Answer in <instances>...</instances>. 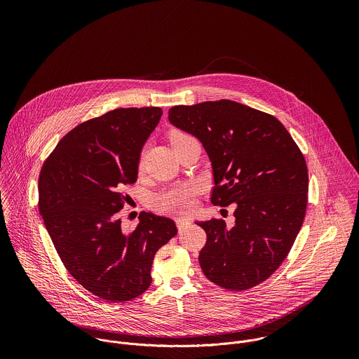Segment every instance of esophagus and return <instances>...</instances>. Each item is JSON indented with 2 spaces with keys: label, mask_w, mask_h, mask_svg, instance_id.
<instances>
[{
  "label": "esophagus",
  "mask_w": 359,
  "mask_h": 359,
  "mask_svg": "<svg viewBox=\"0 0 359 359\" xmlns=\"http://www.w3.org/2000/svg\"><path fill=\"white\" fill-rule=\"evenodd\" d=\"M189 224H190V220H187V219H176V226H177L179 231L184 230Z\"/></svg>",
  "instance_id": "esophagus-1"
}]
</instances>
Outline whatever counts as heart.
I'll use <instances>...</instances> for the list:
<instances>
[{"label":"heart","instance_id":"heart-1","mask_svg":"<svg viewBox=\"0 0 359 359\" xmlns=\"http://www.w3.org/2000/svg\"><path fill=\"white\" fill-rule=\"evenodd\" d=\"M180 136H184V135L180 132L172 133L170 142ZM196 191H197V186L194 183L179 184L159 193L155 197V200H153V204H155V209L162 213L186 215L193 209Z\"/></svg>","mask_w":359,"mask_h":359}]
</instances>
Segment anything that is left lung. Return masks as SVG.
I'll list each match as a JSON object with an SVG mask.
<instances>
[{"instance_id": "obj_1", "label": "left lung", "mask_w": 359, "mask_h": 359, "mask_svg": "<svg viewBox=\"0 0 359 359\" xmlns=\"http://www.w3.org/2000/svg\"><path fill=\"white\" fill-rule=\"evenodd\" d=\"M173 126L197 137L212 162V203L236 204L233 227L196 222L208 234L198 254L212 283L231 291L267 280L285 260L302 226L309 170L288 130L274 116L222 99L169 111Z\"/></svg>"}]
</instances>
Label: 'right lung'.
Returning a JSON list of instances; mask_svg holds the SVG:
<instances>
[{
    "label": "right lung",
    "instance_id": "add662e5",
    "mask_svg": "<svg viewBox=\"0 0 359 359\" xmlns=\"http://www.w3.org/2000/svg\"><path fill=\"white\" fill-rule=\"evenodd\" d=\"M162 109L119 108L68 132L39 175V213L61 262L93 295L114 302L139 297L151 284L156 251L177 234L169 217L142 212L123 231L118 212L123 187L137 179L143 144Z\"/></svg>",
    "mask_w": 359,
    "mask_h": 359
}]
</instances>
